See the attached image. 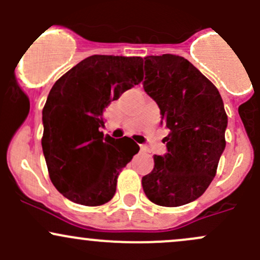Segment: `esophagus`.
Segmentation results:
<instances>
[{
	"label": "esophagus",
	"mask_w": 260,
	"mask_h": 260,
	"mask_svg": "<svg viewBox=\"0 0 260 260\" xmlns=\"http://www.w3.org/2000/svg\"><path fill=\"white\" fill-rule=\"evenodd\" d=\"M141 151L146 152V151H147V147H146V146H141Z\"/></svg>",
	"instance_id": "1"
}]
</instances>
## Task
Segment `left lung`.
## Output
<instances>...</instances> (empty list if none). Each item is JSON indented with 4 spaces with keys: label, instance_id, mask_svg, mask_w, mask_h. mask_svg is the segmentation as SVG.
<instances>
[{
    "label": "left lung",
    "instance_id": "obj_1",
    "mask_svg": "<svg viewBox=\"0 0 260 260\" xmlns=\"http://www.w3.org/2000/svg\"><path fill=\"white\" fill-rule=\"evenodd\" d=\"M145 91L158 106L169 129L167 153L154 154L142 177L146 196L156 205L176 208L200 198L216 175L224 151L228 115L216 86L185 57H145Z\"/></svg>",
    "mask_w": 260,
    "mask_h": 260
}]
</instances>
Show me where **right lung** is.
Wrapping results in <instances>:
<instances>
[{
  "instance_id": "obj_1",
  "label": "right lung",
  "mask_w": 260,
  "mask_h": 260,
  "mask_svg": "<svg viewBox=\"0 0 260 260\" xmlns=\"http://www.w3.org/2000/svg\"><path fill=\"white\" fill-rule=\"evenodd\" d=\"M142 80V57L93 55L52 85L41 145L52 185L73 203L101 206L114 196L118 175L140 146L104 137L103 112Z\"/></svg>"
}]
</instances>
